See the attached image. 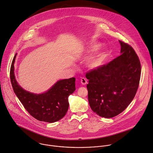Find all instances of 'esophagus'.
Returning <instances> with one entry per match:
<instances>
[{"label": "esophagus", "instance_id": "1", "mask_svg": "<svg viewBox=\"0 0 153 153\" xmlns=\"http://www.w3.org/2000/svg\"><path fill=\"white\" fill-rule=\"evenodd\" d=\"M80 82H81L82 85H85L87 83V80L85 78H82L81 80H80Z\"/></svg>", "mask_w": 153, "mask_h": 153}]
</instances>
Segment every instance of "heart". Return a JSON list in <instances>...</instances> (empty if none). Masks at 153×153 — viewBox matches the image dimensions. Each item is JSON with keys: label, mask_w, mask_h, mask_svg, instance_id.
Segmentation results:
<instances>
[{"label": "heart", "mask_w": 153, "mask_h": 153, "mask_svg": "<svg viewBox=\"0 0 153 153\" xmlns=\"http://www.w3.org/2000/svg\"><path fill=\"white\" fill-rule=\"evenodd\" d=\"M101 47L100 43H93L89 44L83 50V54L88 55L92 52H95L98 50H99ZM108 57V50L106 48H105L102 52L97 55L95 56L91 57L89 58L86 63L88 67L92 70H97L101 67H102Z\"/></svg>", "instance_id": "heart-1"}]
</instances>
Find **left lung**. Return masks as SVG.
Returning <instances> with one entry per match:
<instances>
[{"mask_svg": "<svg viewBox=\"0 0 153 153\" xmlns=\"http://www.w3.org/2000/svg\"><path fill=\"white\" fill-rule=\"evenodd\" d=\"M121 55L107 65L86 74L88 101L94 112L106 118L114 117L130 104L140 78V63L133 48L119 41Z\"/></svg>", "mask_w": 153, "mask_h": 153, "instance_id": "left-lung-1", "label": "left lung"}]
</instances>
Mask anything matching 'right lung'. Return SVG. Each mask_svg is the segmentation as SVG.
I'll return each mask as SVG.
<instances>
[{
	"instance_id": "add662e5",
	"label": "right lung",
	"mask_w": 153,
	"mask_h": 153,
	"mask_svg": "<svg viewBox=\"0 0 153 153\" xmlns=\"http://www.w3.org/2000/svg\"><path fill=\"white\" fill-rule=\"evenodd\" d=\"M17 55L11 64L10 78L13 90L24 108L40 121L52 123L62 119L68 109V97L76 90V79L59 80L41 94L30 92L21 87L16 79L14 65Z\"/></svg>"
}]
</instances>
